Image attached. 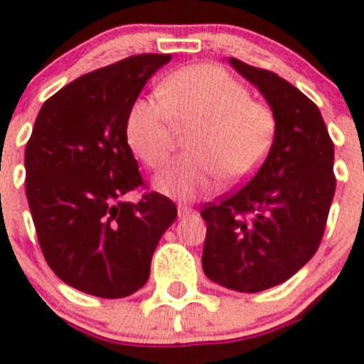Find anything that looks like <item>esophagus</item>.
I'll list each match as a JSON object with an SVG mask.
<instances>
[{
  "label": "esophagus",
  "instance_id": "esophagus-1",
  "mask_svg": "<svg viewBox=\"0 0 364 364\" xmlns=\"http://www.w3.org/2000/svg\"><path fill=\"white\" fill-rule=\"evenodd\" d=\"M194 214V208H190V206H178V215L179 218H188V215Z\"/></svg>",
  "mask_w": 364,
  "mask_h": 364
}]
</instances>
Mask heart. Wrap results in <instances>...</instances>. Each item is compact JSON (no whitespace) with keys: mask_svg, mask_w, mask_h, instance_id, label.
<instances>
[{"mask_svg":"<svg viewBox=\"0 0 364 364\" xmlns=\"http://www.w3.org/2000/svg\"><path fill=\"white\" fill-rule=\"evenodd\" d=\"M190 129L192 154L154 179L161 194L181 201L214 192L223 176L228 183L250 178L274 145L277 121L218 65L172 72L159 85V97H137L127 116V141L152 168L168 161L178 130Z\"/></svg>","mask_w":364,"mask_h":364,"instance_id":"heart-1","label":"heart"}]
</instances>
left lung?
<instances>
[{
    "mask_svg": "<svg viewBox=\"0 0 364 364\" xmlns=\"http://www.w3.org/2000/svg\"><path fill=\"white\" fill-rule=\"evenodd\" d=\"M277 121L254 178L210 203L203 270L228 290L255 294L284 283L317 252L336 192L333 143L314 101L277 74L228 58Z\"/></svg>",
    "mask_w": 364,
    "mask_h": 364,
    "instance_id": "obj_1",
    "label": "left lung"
}]
</instances>
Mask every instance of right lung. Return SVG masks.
Segmentation results:
<instances>
[{
    "label": "right lung",
    "mask_w": 364,
    "mask_h": 364,
    "mask_svg": "<svg viewBox=\"0 0 364 364\" xmlns=\"http://www.w3.org/2000/svg\"><path fill=\"white\" fill-rule=\"evenodd\" d=\"M170 54H139L77 77L47 100L25 149L28 206L39 247L63 283L105 299L137 292L178 208L143 185L127 116Z\"/></svg>",
    "instance_id": "obj_1"
}]
</instances>
